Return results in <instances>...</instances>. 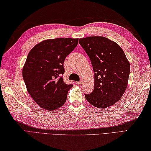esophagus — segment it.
<instances>
[{"mask_svg": "<svg viewBox=\"0 0 151 151\" xmlns=\"http://www.w3.org/2000/svg\"><path fill=\"white\" fill-rule=\"evenodd\" d=\"M76 83L78 84V85H81V84H82V81H78V82H76Z\"/></svg>", "mask_w": 151, "mask_h": 151, "instance_id": "esophagus-1", "label": "esophagus"}]
</instances>
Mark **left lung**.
Returning a JSON list of instances; mask_svg holds the SVG:
<instances>
[{
    "label": "left lung",
    "mask_w": 151,
    "mask_h": 151,
    "mask_svg": "<svg viewBox=\"0 0 151 151\" xmlns=\"http://www.w3.org/2000/svg\"><path fill=\"white\" fill-rule=\"evenodd\" d=\"M79 43L95 72L93 91L84 95L95 107L107 108L119 101L126 90L129 62L122 48L107 38L89 36L79 39Z\"/></svg>",
    "instance_id": "1"
}]
</instances>
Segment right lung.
I'll use <instances>...</instances> for the list:
<instances>
[{
  "instance_id": "add662e5",
  "label": "right lung",
  "mask_w": 151,
  "mask_h": 151,
  "mask_svg": "<svg viewBox=\"0 0 151 151\" xmlns=\"http://www.w3.org/2000/svg\"><path fill=\"white\" fill-rule=\"evenodd\" d=\"M78 41V38L46 40L29 52L22 70L23 78L28 93L42 108L53 111L66 102L73 85L63 81V63Z\"/></svg>"
}]
</instances>
